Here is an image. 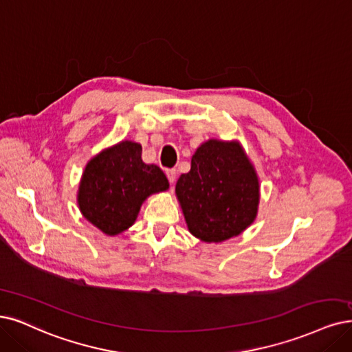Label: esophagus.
I'll return each instance as SVG.
<instances>
[{"instance_id": "1", "label": "esophagus", "mask_w": 352, "mask_h": 352, "mask_svg": "<svg viewBox=\"0 0 352 352\" xmlns=\"http://www.w3.org/2000/svg\"><path fill=\"white\" fill-rule=\"evenodd\" d=\"M166 177H168V181L171 184L175 183V178H177V169H166Z\"/></svg>"}]
</instances>
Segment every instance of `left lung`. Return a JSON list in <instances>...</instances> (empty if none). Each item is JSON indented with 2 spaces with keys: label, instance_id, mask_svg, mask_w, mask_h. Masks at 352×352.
I'll return each mask as SVG.
<instances>
[{
  "label": "left lung",
  "instance_id": "left-lung-1",
  "mask_svg": "<svg viewBox=\"0 0 352 352\" xmlns=\"http://www.w3.org/2000/svg\"><path fill=\"white\" fill-rule=\"evenodd\" d=\"M175 194L191 235L204 242L238 236L258 213V177L239 142L201 143Z\"/></svg>",
  "mask_w": 352,
  "mask_h": 352
}]
</instances>
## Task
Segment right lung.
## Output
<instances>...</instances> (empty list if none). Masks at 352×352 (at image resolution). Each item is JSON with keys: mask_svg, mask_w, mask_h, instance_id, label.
Returning <instances> with one entry per match:
<instances>
[{"mask_svg": "<svg viewBox=\"0 0 352 352\" xmlns=\"http://www.w3.org/2000/svg\"><path fill=\"white\" fill-rule=\"evenodd\" d=\"M160 166L142 161V146L122 140L91 160L78 190L82 216L106 235L114 236L135 223L142 203L168 190Z\"/></svg>", "mask_w": 352, "mask_h": 352, "instance_id": "right-lung-1", "label": "right lung"}]
</instances>
